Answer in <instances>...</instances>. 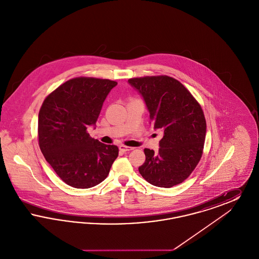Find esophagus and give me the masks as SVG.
<instances>
[{
	"instance_id": "34e87169",
	"label": "esophagus",
	"mask_w": 259,
	"mask_h": 259,
	"mask_svg": "<svg viewBox=\"0 0 259 259\" xmlns=\"http://www.w3.org/2000/svg\"><path fill=\"white\" fill-rule=\"evenodd\" d=\"M119 149H120L121 151H123V152H127V151H131V150H133L134 148H131V147H126V146L121 145V146L119 147Z\"/></svg>"
}]
</instances>
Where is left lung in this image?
Wrapping results in <instances>:
<instances>
[{"label":"left lung","mask_w":259,"mask_h":259,"mask_svg":"<svg viewBox=\"0 0 259 259\" xmlns=\"http://www.w3.org/2000/svg\"><path fill=\"white\" fill-rule=\"evenodd\" d=\"M128 82L145 100L154 129L163 132L158 152L145 148L146 161L139 172L158 187L182 184L203 153L207 125L200 104L179 80L168 75L134 77Z\"/></svg>","instance_id":"left-lung-1"}]
</instances>
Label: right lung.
Returning <instances> with one entry per match:
<instances>
[{"label": "right lung", "instance_id": "add662e5", "mask_svg": "<svg viewBox=\"0 0 259 259\" xmlns=\"http://www.w3.org/2000/svg\"><path fill=\"white\" fill-rule=\"evenodd\" d=\"M116 84L110 79L74 77L52 91L40 107L39 148L58 177L72 187L99 185L118 156L116 146L105 145L87 133Z\"/></svg>", "mask_w": 259, "mask_h": 259}]
</instances>
